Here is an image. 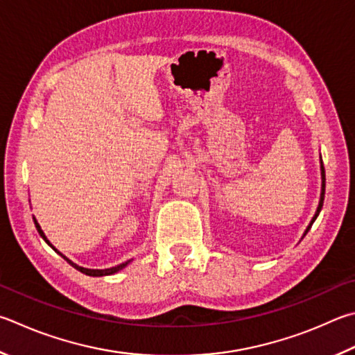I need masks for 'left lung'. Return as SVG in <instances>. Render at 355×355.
<instances>
[{"instance_id":"left-lung-1","label":"left lung","mask_w":355,"mask_h":355,"mask_svg":"<svg viewBox=\"0 0 355 355\" xmlns=\"http://www.w3.org/2000/svg\"><path fill=\"white\" fill-rule=\"evenodd\" d=\"M321 178H323V188H321V198H320V205H318V209H317V212H315V216H313V218H312V222H311V225H309L307 227V230H306V233H304V236L309 233V230H311V227L313 225V222H315V218L318 217V214H320V211H321V208H323V202H324V188H326V173H324V166H323V161H321Z\"/></svg>"}]
</instances>
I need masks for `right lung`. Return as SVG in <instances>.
<instances>
[{
  "label": "right lung",
  "instance_id": "add662e5",
  "mask_svg": "<svg viewBox=\"0 0 355 355\" xmlns=\"http://www.w3.org/2000/svg\"><path fill=\"white\" fill-rule=\"evenodd\" d=\"M34 223H35V228H37V231H38V233H40V236L43 237V239L44 241H46L48 243H49V241L46 239V236H44L43 234V231H42V228H40V225H38L37 223V220H34ZM51 245V243H49ZM51 247H53V245H51ZM54 248V247H53ZM55 250V248H54ZM57 251V250H55ZM60 256H63V254H60ZM63 259H67V257L65 256H63ZM69 263H71V266H73L76 270H79V272H82V273H85V275H88V276H107V275H113V273H116V272H119V270H122V268H124L125 266H127V263L128 262H130V261H128V262H124V263H121V266H118V267H113V268H105V270H92V268H83V267H79V266H76V263H73V262H71L69 259H67Z\"/></svg>",
  "mask_w": 355,
  "mask_h": 355
}]
</instances>
